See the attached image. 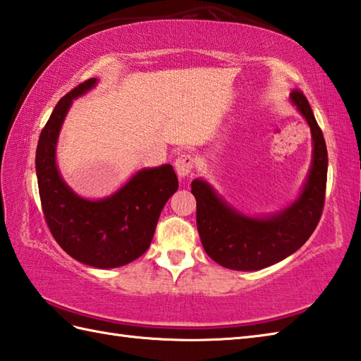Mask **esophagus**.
<instances>
[{"label": "esophagus", "instance_id": "1", "mask_svg": "<svg viewBox=\"0 0 361 361\" xmlns=\"http://www.w3.org/2000/svg\"><path fill=\"white\" fill-rule=\"evenodd\" d=\"M194 169V157L190 153H183L175 161V171L180 178H185Z\"/></svg>", "mask_w": 361, "mask_h": 361}]
</instances>
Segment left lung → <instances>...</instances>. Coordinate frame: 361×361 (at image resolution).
<instances>
[{"mask_svg":"<svg viewBox=\"0 0 361 361\" xmlns=\"http://www.w3.org/2000/svg\"><path fill=\"white\" fill-rule=\"evenodd\" d=\"M290 102L307 121L312 133V164L301 192L286 208L265 216L237 211L208 181L195 178L197 228L214 262L237 271H256L288 257L309 240L323 214L327 181V149L323 132L301 91Z\"/></svg>","mask_w":361,"mask_h":361,"instance_id":"left-lung-1","label":"left lung"}]
</instances>
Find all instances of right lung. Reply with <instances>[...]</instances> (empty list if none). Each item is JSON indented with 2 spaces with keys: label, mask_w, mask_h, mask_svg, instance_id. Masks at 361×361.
I'll return each mask as SVG.
<instances>
[{
  "label": "right lung",
  "mask_w": 361,
  "mask_h": 361,
  "mask_svg": "<svg viewBox=\"0 0 361 361\" xmlns=\"http://www.w3.org/2000/svg\"><path fill=\"white\" fill-rule=\"evenodd\" d=\"M93 78L60 99L38 137L35 169L42 208L54 239L68 255L94 268H118L142 256L159 214L178 189L171 164L145 167L116 192L83 198L66 185L57 167V141L73 101L97 85Z\"/></svg>",
  "instance_id": "add662e5"
}]
</instances>
